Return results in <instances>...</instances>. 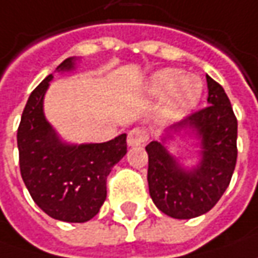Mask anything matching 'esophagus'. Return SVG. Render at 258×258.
Wrapping results in <instances>:
<instances>
[{
  "label": "esophagus",
  "instance_id": "34e87169",
  "mask_svg": "<svg viewBox=\"0 0 258 258\" xmlns=\"http://www.w3.org/2000/svg\"><path fill=\"white\" fill-rule=\"evenodd\" d=\"M146 140H147V136L143 130L134 128V130H131V131L128 133L127 143H128L130 147H138V146H143Z\"/></svg>",
  "mask_w": 258,
  "mask_h": 258
}]
</instances>
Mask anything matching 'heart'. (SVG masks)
Listing matches in <instances>:
<instances>
[{"mask_svg": "<svg viewBox=\"0 0 258 258\" xmlns=\"http://www.w3.org/2000/svg\"><path fill=\"white\" fill-rule=\"evenodd\" d=\"M148 98L161 100L160 115L165 121H175L196 108L203 94V83L197 76L184 74L178 68H163L148 78Z\"/></svg>", "mask_w": 258, "mask_h": 258, "instance_id": "b5f03b06", "label": "heart"}]
</instances>
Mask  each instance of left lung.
Masks as SVG:
<instances>
[{
    "label": "left lung",
    "mask_w": 258,
    "mask_h": 258,
    "mask_svg": "<svg viewBox=\"0 0 258 258\" xmlns=\"http://www.w3.org/2000/svg\"><path fill=\"white\" fill-rule=\"evenodd\" d=\"M207 78L209 107L165 128L146 147L148 190L157 209L178 220L213 209L227 190L237 161V120L223 87ZM191 139L196 165L173 156L171 146Z\"/></svg>",
    "instance_id": "obj_1"
}]
</instances>
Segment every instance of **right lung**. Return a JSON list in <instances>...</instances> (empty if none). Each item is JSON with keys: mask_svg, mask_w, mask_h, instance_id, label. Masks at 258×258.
I'll return each instance as SVG.
<instances>
[{"mask_svg": "<svg viewBox=\"0 0 258 258\" xmlns=\"http://www.w3.org/2000/svg\"><path fill=\"white\" fill-rule=\"evenodd\" d=\"M70 57L58 73L77 68ZM49 74L30 95L17 133L20 168L32 200L49 217L66 223H85L100 211L107 197V177L127 154V134L105 143H68L44 112Z\"/></svg>", "mask_w": 258, "mask_h": 258, "instance_id": "1", "label": "right lung"}]
</instances>
